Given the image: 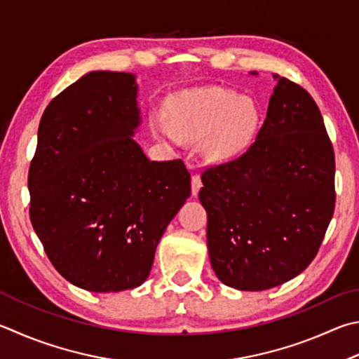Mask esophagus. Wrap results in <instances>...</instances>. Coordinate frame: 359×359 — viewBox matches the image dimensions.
Wrapping results in <instances>:
<instances>
[{"instance_id": "1", "label": "esophagus", "mask_w": 359, "mask_h": 359, "mask_svg": "<svg viewBox=\"0 0 359 359\" xmlns=\"http://www.w3.org/2000/svg\"><path fill=\"white\" fill-rule=\"evenodd\" d=\"M201 187H202L201 175H198V174L191 175V194H193V196H198Z\"/></svg>"}]
</instances>
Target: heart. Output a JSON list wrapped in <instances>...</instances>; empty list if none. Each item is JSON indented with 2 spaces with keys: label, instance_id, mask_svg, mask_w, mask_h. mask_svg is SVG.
I'll return each mask as SVG.
<instances>
[{
  "label": "heart",
  "instance_id": "obj_1",
  "mask_svg": "<svg viewBox=\"0 0 359 359\" xmlns=\"http://www.w3.org/2000/svg\"><path fill=\"white\" fill-rule=\"evenodd\" d=\"M165 114L151 116L157 140L179 147L184 141H199L207 161L223 165L250 151L260 127L256 102L233 90L201 88L182 90L168 102Z\"/></svg>",
  "mask_w": 359,
  "mask_h": 359
}]
</instances>
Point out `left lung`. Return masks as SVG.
<instances>
[{"instance_id":"obj_1","label":"left lung","mask_w":359,"mask_h":359,"mask_svg":"<svg viewBox=\"0 0 359 359\" xmlns=\"http://www.w3.org/2000/svg\"><path fill=\"white\" fill-rule=\"evenodd\" d=\"M273 78L250 151L202 174L208 257L237 290H266L303 273L334 212V152L320 109L302 86Z\"/></svg>"}]
</instances>
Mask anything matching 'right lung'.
<instances>
[{
    "instance_id": "right-lung-1",
    "label": "right lung",
    "mask_w": 359,
    "mask_h": 359,
    "mask_svg": "<svg viewBox=\"0 0 359 359\" xmlns=\"http://www.w3.org/2000/svg\"><path fill=\"white\" fill-rule=\"evenodd\" d=\"M136 75L94 70L55 97L39 123L29 217L55 269L89 292L135 289L160 238L190 198L182 160L152 161Z\"/></svg>"
}]
</instances>
